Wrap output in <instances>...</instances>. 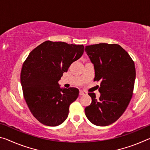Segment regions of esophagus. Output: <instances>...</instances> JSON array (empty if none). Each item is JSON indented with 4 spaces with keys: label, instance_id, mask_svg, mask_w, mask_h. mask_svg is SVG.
<instances>
[{
    "label": "esophagus",
    "instance_id": "1",
    "mask_svg": "<svg viewBox=\"0 0 150 150\" xmlns=\"http://www.w3.org/2000/svg\"><path fill=\"white\" fill-rule=\"evenodd\" d=\"M87 92L83 91H79V96H85V95H87Z\"/></svg>",
    "mask_w": 150,
    "mask_h": 150
}]
</instances>
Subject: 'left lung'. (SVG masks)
I'll return each mask as SVG.
<instances>
[{
  "mask_svg": "<svg viewBox=\"0 0 150 150\" xmlns=\"http://www.w3.org/2000/svg\"><path fill=\"white\" fill-rule=\"evenodd\" d=\"M85 51L94 65V81H101L99 99L94 93H88L92 101L85 108V115L94 125L106 126L116 122L129 105L135 83V64L117 44L89 45Z\"/></svg>",
  "mask_w": 150,
  "mask_h": 150,
  "instance_id": "obj_1",
  "label": "left lung"
}]
</instances>
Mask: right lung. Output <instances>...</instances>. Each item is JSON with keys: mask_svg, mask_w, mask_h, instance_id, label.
<instances>
[{"mask_svg": "<svg viewBox=\"0 0 150 150\" xmlns=\"http://www.w3.org/2000/svg\"><path fill=\"white\" fill-rule=\"evenodd\" d=\"M83 52V45L47 41L33 49L23 63L21 83L24 98L42 124L57 126L68 117L69 105L77 99L79 89L61 88L58 82Z\"/></svg>", "mask_w": 150, "mask_h": 150, "instance_id": "add662e5", "label": "right lung"}]
</instances>
